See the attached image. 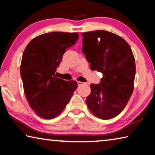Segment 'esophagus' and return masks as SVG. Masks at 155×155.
<instances>
[{
	"instance_id": "esophagus-1",
	"label": "esophagus",
	"mask_w": 155,
	"mask_h": 155,
	"mask_svg": "<svg viewBox=\"0 0 155 155\" xmlns=\"http://www.w3.org/2000/svg\"><path fill=\"white\" fill-rule=\"evenodd\" d=\"M84 84V82H80V81H78V86L82 85V84Z\"/></svg>"
}]
</instances>
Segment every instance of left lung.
Instances as JSON below:
<instances>
[{
	"mask_svg": "<svg viewBox=\"0 0 155 155\" xmlns=\"http://www.w3.org/2000/svg\"><path fill=\"white\" fill-rule=\"evenodd\" d=\"M82 52L91 70L102 73L100 84H91L86 100L97 117L109 120L126 107L134 88L135 60L122 38L103 30L82 33Z\"/></svg>",
	"mask_w": 155,
	"mask_h": 155,
	"instance_id": "8db88e82",
	"label": "left lung"
}]
</instances>
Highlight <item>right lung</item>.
<instances>
[{
    "instance_id": "1",
    "label": "right lung",
    "mask_w": 155,
    "mask_h": 155,
    "mask_svg": "<svg viewBox=\"0 0 155 155\" xmlns=\"http://www.w3.org/2000/svg\"><path fill=\"white\" fill-rule=\"evenodd\" d=\"M78 37V33L50 32L35 38L25 48L20 76L29 106L40 117L50 120L60 115L77 88L76 81H65L55 73Z\"/></svg>"
}]
</instances>
